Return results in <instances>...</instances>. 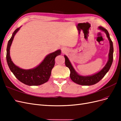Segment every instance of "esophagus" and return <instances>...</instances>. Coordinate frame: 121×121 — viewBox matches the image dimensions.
<instances>
[{"label":"esophagus","instance_id":"1","mask_svg":"<svg viewBox=\"0 0 121 121\" xmlns=\"http://www.w3.org/2000/svg\"><path fill=\"white\" fill-rule=\"evenodd\" d=\"M67 49L65 48V47H63V48H61V52L63 53H65L67 52Z\"/></svg>","mask_w":121,"mask_h":121}]
</instances>
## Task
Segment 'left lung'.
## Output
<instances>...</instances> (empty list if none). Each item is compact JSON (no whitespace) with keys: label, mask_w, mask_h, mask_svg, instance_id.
I'll list each match as a JSON object with an SVG mask.
<instances>
[{"label":"left lung","mask_w":121,"mask_h":121,"mask_svg":"<svg viewBox=\"0 0 121 121\" xmlns=\"http://www.w3.org/2000/svg\"><path fill=\"white\" fill-rule=\"evenodd\" d=\"M98 29L105 32L109 40V44H110V48H109L108 54V60L107 64L105 65L104 68L100 71L91 76H84L80 75L75 70L74 68L72 66L70 61L69 60L68 57L66 56H65V55L64 56L65 58V65H66V67L69 68V71H70V74H69L70 78L73 82L79 84V85L90 86L94 85V84L98 83L100 80H101L104 77V76L109 71L112 63L113 52L112 42L110 38V37H109V33L107 29H105L101 26L99 27Z\"/></svg>","instance_id":"8db88e82"}]
</instances>
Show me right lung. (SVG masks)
Wrapping results in <instances>:
<instances>
[{
	"label": "right lung",
	"mask_w": 121,
	"mask_h": 121,
	"mask_svg": "<svg viewBox=\"0 0 121 121\" xmlns=\"http://www.w3.org/2000/svg\"><path fill=\"white\" fill-rule=\"evenodd\" d=\"M20 28L21 27L17 28L13 32L8 42L6 49L7 63L10 71L22 83L29 86L40 85L48 81L55 64V58L58 55H60L61 50H57L47 55L40 64L35 68L25 69L18 67L12 60L9 52L14 36Z\"/></svg>",
	"instance_id": "add662e5"
}]
</instances>
